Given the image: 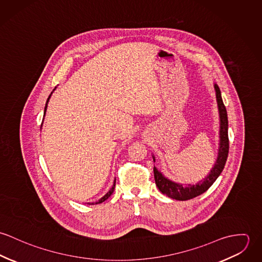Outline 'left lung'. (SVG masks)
I'll list each match as a JSON object with an SVG mask.
<instances>
[{"instance_id": "1", "label": "left lung", "mask_w": 262, "mask_h": 262, "mask_svg": "<svg viewBox=\"0 0 262 262\" xmlns=\"http://www.w3.org/2000/svg\"><path fill=\"white\" fill-rule=\"evenodd\" d=\"M216 92V100L218 105L219 118H220V130H219V148L216 163L210 170V172L201 181L195 184H181L166 178L156 166L153 167L154 180L158 189L168 198L178 201H187L193 199L206 190L209 189L216 180L219 178L224 169L225 163L229 152V139H228V117L224 103L221 96V91L217 83H214ZM153 161L155 162V156L152 154Z\"/></svg>"}]
</instances>
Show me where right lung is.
Segmentation results:
<instances>
[{"label":"right lung","instance_id":"right-lung-1","mask_svg":"<svg viewBox=\"0 0 262 262\" xmlns=\"http://www.w3.org/2000/svg\"><path fill=\"white\" fill-rule=\"evenodd\" d=\"M55 89H56V86L54 88V90L51 92V94L49 95V97H48V99H47V101H46V104H45V108H44V116H45V113H46V110H47V105H48V102H49V99H50V97H51V95H52V93L55 91ZM41 127H42V124H41ZM115 186H116V179H115V181H114V184H113L112 187L110 188V190L104 195V196H102L98 202H96V203H88L89 205H97V204H101V203H103V202H105L107 199H109V196L111 195L113 193V191H114V188H115Z\"/></svg>","mask_w":262,"mask_h":262}]
</instances>
